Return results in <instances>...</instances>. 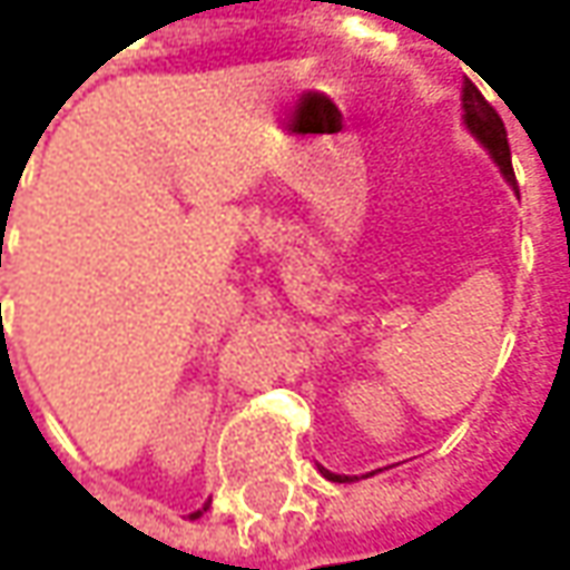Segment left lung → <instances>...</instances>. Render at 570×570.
<instances>
[{
    "instance_id": "1",
    "label": "left lung",
    "mask_w": 570,
    "mask_h": 570,
    "mask_svg": "<svg viewBox=\"0 0 570 570\" xmlns=\"http://www.w3.org/2000/svg\"><path fill=\"white\" fill-rule=\"evenodd\" d=\"M463 110H466V126L472 129V136L492 151V158L498 161V167H501V174H504L508 184L517 189L514 165H511V145H508L504 122H501V117L494 114L492 104L482 98V91H479L472 81H466V88H463ZM326 475L342 482V475H333V472H326ZM345 482H352V479L345 475Z\"/></svg>"
}]
</instances>
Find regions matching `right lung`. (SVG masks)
Returning a JSON list of instances; mask_svg holds the SVG:
<instances>
[{
  "label": "right lung",
  "instance_id": "right-lung-1",
  "mask_svg": "<svg viewBox=\"0 0 570 570\" xmlns=\"http://www.w3.org/2000/svg\"><path fill=\"white\" fill-rule=\"evenodd\" d=\"M203 511H206V508H203ZM203 511H196V514H189V517H199V514H203Z\"/></svg>",
  "mask_w": 570,
  "mask_h": 570
}]
</instances>
